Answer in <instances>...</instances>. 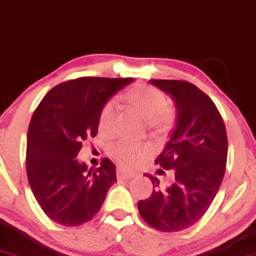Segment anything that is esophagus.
<instances>
[{
	"label": "esophagus",
	"mask_w": 256,
	"mask_h": 256,
	"mask_svg": "<svg viewBox=\"0 0 256 256\" xmlns=\"http://www.w3.org/2000/svg\"><path fill=\"white\" fill-rule=\"evenodd\" d=\"M135 176L134 172H130V171H127L126 169H123V168L118 166L117 168V177L121 180H129V178H133Z\"/></svg>",
	"instance_id": "34e87169"
}]
</instances>
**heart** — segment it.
Segmentation results:
<instances>
[{
  "label": "heart",
  "mask_w": 256,
  "mask_h": 256,
  "mask_svg": "<svg viewBox=\"0 0 256 256\" xmlns=\"http://www.w3.org/2000/svg\"><path fill=\"white\" fill-rule=\"evenodd\" d=\"M128 108L147 121L150 128L157 133L168 132L175 122V111L168 105L165 94L152 86H135L124 96ZM116 109L109 103L102 110L99 117V129L102 133H109L115 123ZM148 153V147L141 144L121 142L114 147V156L124 166H134L142 162Z\"/></svg>",
  "instance_id": "obj_1"
}]
</instances>
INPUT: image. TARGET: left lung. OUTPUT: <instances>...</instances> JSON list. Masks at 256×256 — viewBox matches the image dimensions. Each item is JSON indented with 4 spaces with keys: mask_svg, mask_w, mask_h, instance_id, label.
I'll return each mask as SVG.
<instances>
[{
    "mask_svg": "<svg viewBox=\"0 0 256 256\" xmlns=\"http://www.w3.org/2000/svg\"><path fill=\"white\" fill-rule=\"evenodd\" d=\"M172 99L175 128L154 163L174 171L172 184L162 188L157 177L151 196L138 202L140 216L163 232L188 229L200 220L217 195L225 174L228 138L212 99L193 84L150 80ZM163 171V170H160Z\"/></svg>",
    "mask_w": 256,
    "mask_h": 256,
    "instance_id": "left-lung-1",
    "label": "left lung"
}]
</instances>
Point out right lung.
<instances>
[{
  "label": "right lung",
  "mask_w": 256,
  "mask_h": 256,
  "mask_svg": "<svg viewBox=\"0 0 256 256\" xmlns=\"http://www.w3.org/2000/svg\"><path fill=\"white\" fill-rule=\"evenodd\" d=\"M133 78H79L54 87L33 112L27 133L30 187L51 220L78 226L99 212L117 182L116 166L103 159L88 169L76 159L82 141L98 133L105 104Z\"/></svg>",
  "instance_id": "add662e5"
}]
</instances>
